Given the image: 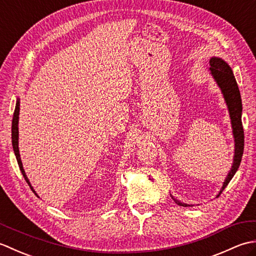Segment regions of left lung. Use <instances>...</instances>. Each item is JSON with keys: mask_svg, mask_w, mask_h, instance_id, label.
Here are the masks:
<instances>
[{"mask_svg": "<svg viewBox=\"0 0 256 256\" xmlns=\"http://www.w3.org/2000/svg\"><path fill=\"white\" fill-rule=\"evenodd\" d=\"M209 62V72L212 76V78L214 79L216 84H218L221 90V94L224 98L226 104L228 106V111H229V116L231 120L233 138H234V156H233V162L231 170L228 172L224 184H222V187L220 189V192L218 194L219 196L228 186V184L230 182L232 177L236 175L238 168L241 164L244 148V132L242 125V100L234 74H233L232 69L229 64H228V62H226L224 59L220 57H211ZM218 196H216V197H218ZM172 198L178 206H192V204L182 202V201L176 199L174 196H172Z\"/></svg>", "mask_w": 256, "mask_h": 256, "instance_id": "1", "label": "left lung"}]
</instances>
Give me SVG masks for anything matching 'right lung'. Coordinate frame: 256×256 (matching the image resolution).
Wrapping results in <instances>:
<instances>
[{
  "label": "right lung",
  "instance_id": "right-lung-1",
  "mask_svg": "<svg viewBox=\"0 0 256 256\" xmlns=\"http://www.w3.org/2000/svg\"><path fill=\"white\" fill-rule=\"evenodd\" d=\"M18 118H20V98H18V100H16V106H15V110H14V114H13V121H12V145H13V150H14V154L16 156V160H18V166H20V170L23 174V176L25 178L26 182L28 184L30 188L32 190V192H35V194L37 196L36 192L32 188V186L30 184L28 178H27L25 170L23 168V162H22L20 160V150H18ZM38 197V196H37Z\"/></svg>",
  "mask_w": 256,
  "mask_h": 256
}]
</instances>
